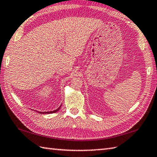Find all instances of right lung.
Masks as SVG:
<instances>
[{
  "instance_id": "add662e5",
  "label": "right lung",
  "mask_w": 157,
  "mask_h": 157,
  "mask_svg": "<svg viewBox=\"0 0 157 157\" xmlns=\"http://www.w3.org/2000/svg\"><path fill=\"white\" fill-rule=\"evenodd\" d=\"M60 107H61V106H60L57 109H56V110H54V111H46V112H41V111H37L38 113H55V112H56V111H58L59 109H60Z\"/></svg>"
}]
</instances>
